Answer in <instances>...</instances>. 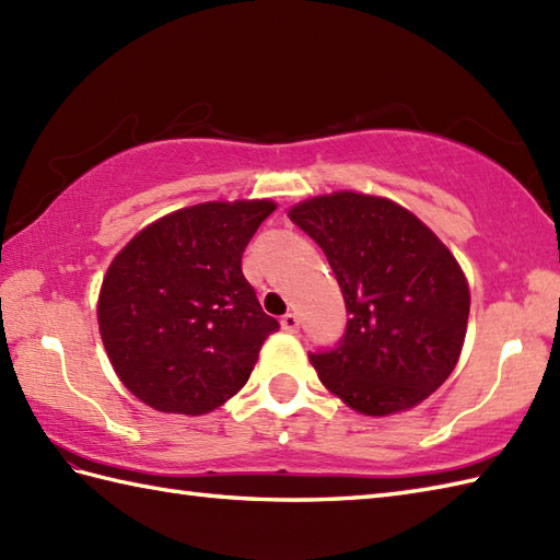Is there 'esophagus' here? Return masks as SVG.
Wrapping results in <instances>:
<instances>
[{"label": "esophagus", "mask_w": 560, "mask_h": 560, "mask_svg": "<svg viewBox=\"0 0 560 560\" xmlns=\"http://www.w3.org/2000/svg\"><path fill=\"white\" fill-rule=\"evenodd\" d=\"M299 327H301V319H299V315H295V313H289V315L281 317V329L289 331V335H295V331H299Z\"/></svg>", "instance_id": "obj_1"}]
</instances>
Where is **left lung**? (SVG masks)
I'll list each match as a JSON object with an SVG mask.
<instances>
[{"mask_svg": "<svg viewBox=\"0 0 560 560\" xmlns=\"http://www.w3.org/2000/svg\"><path fill=\"white\" fill-rule=\"evenodd\" d=\"M289 219L323 247L347 301V335L311 353L331 395L365 416L409 411L455 371L469 283L428 225L387 197L339 189L299 201Z\"/></svg>", "mask_w": 560, "mask_h": 560, "instance_id": "8db88e82", "label": "left lung"}]
</instances>
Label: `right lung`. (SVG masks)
Masks as SVG:
<instances>
[{
	"mask_svg": "<svg viewBox=\"0 0 560 560\" xmlns=\"http://www.w3.org/2000/svg\"><path fill=\"white\" fill-rule=\"evenodd\" d=\"M271 199L201 201L149 223L98 293L103 347L122 385L163 413L201 416L237 395L279 323L243 277Z\"/></svg>",
	"mask_w": 560,
	"mask_h": 560,
	"instance_id": "right-lung-1",
	"label": "right lung"
}]
</instances>
